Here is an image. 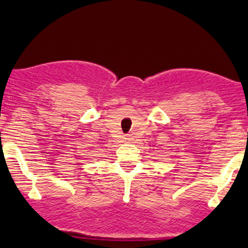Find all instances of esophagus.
<instances>
[{
  "label": "esophagus",
  "mask_w": 248,
  "mask_h": 248,
  "mask_svg": "<svg viewBox=\"0 0 248 248\" xmlns=\"http://www.w3.org/2000/svg\"><path fill=\"white\" fill-rule=\"evenodd\" d=\"M128 140H129V139H128Z\"/></svg>",
  "instance_id": "obj_1"
}]
</instances>
